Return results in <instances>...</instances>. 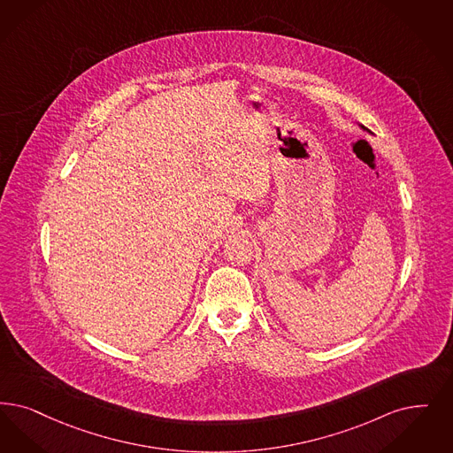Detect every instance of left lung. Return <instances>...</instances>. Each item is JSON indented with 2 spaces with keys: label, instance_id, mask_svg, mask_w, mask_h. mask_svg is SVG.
I'll return each mask as SVG.
<instances>
[{
  "label": "left lung",
  "instance_id": "1",
  "mask_svg": "<svg viewBox=\"0 0 453 453\" xmlns=\"http://www.w3.org/2000/svg\"><path fill=\"white\" fill-rule=\"evenodd\" d=\"M362 129H365V131H367V127H361Z\"/></svg>",
  "mask_w": 453,
  "mask_h": 453
}]
</instances>
